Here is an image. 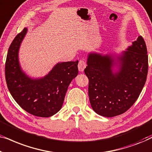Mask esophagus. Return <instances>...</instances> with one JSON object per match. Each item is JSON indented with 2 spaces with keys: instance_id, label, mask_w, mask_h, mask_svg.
Returning <instances> with one entry per match:
<instances>
[{
  "instance_id": "obj_1",
  "label": "esophagus",
  "mask_w": 152,
  "mask_h": 152,
  "mask_svg": "<svg viewBox=\"0 0 152 152\" xmlns=\"http://www.w3.org/2000/svg\"><path fill=\"white\" fill-rule=\"evenodd\" d=\"M86 64L84 60H80V61H79L78 69L80 71H83V70H84V68H86Z\"/></svg>"
}]
</instances>
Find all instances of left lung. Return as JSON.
Listing matches in <instances>:
<instances>
[{
	"instance_id": "1",
	"label": "left lung",
	"mask_w": 152,
	"mask_h": 152,
	"mask_svg": "<svg viewBox=\"0 0 152 152\" xmlns=\"http://www.w3.org/2000/svg\"><path fill=\"white\" fill-rule=\"evenodd\" d=\"M127 50L118 57L120 70L115 73L112 68L116 62L111 56L88 55L84 72L89 80V99L93 111L102 116L114 117L129 109L146 82L148 55L142 37Z\"/></svg>"
}]
</instances>
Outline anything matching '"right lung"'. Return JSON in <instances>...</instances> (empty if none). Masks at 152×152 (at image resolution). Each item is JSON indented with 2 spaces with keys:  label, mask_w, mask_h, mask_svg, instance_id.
<instances>
[{
  "label": "right lung",
  "mask_w": 152,
  "mask_h": 152,
  "mask_svg": "<svg viewBox=\"0 0 152 152\" xmlns=\"http://www.w3.org/2000/svg\"><path fill=\"white\" fill-rule=\"evenodd\" d=\"M28 29L16 35L8 50L5 80L12 96L18 105L37 117L48 118L61 109L68 87L78 74V60L59 63L44 77L33 80L21 70L18 53Z\"/></svg>",
  "instance_id": "add662e5"
}]
</instances>
